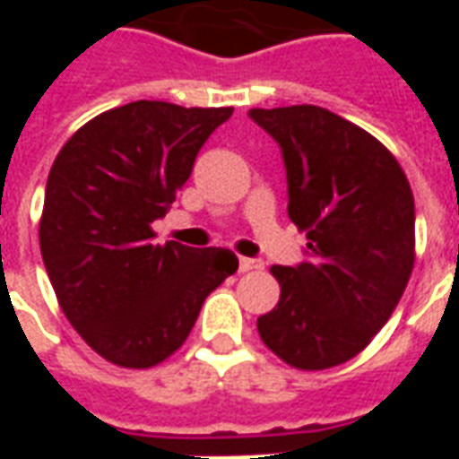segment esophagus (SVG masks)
<instances>
[{
  "mask_svg": "<svg viewBox=\"0 0 459 459\" xmlns=\"http://www.w3.org/2000/svg\"><path fill=\"white\" fill-rule=\"evenodd\" d=\"M263 263L255 258H238V273H250V270H260Z\"/></svg>",
  "mask_w": 459,
  "mask_h": 459,
  "instance_id": "34e87169",
  "label": "esophagus"
}]
</instances>
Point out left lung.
<instances>
[{
    "instance_id": "8db88e82",
    "label": "left lung",
    "mask_w": 459,
    "mask_h": 459,
    "mask_svg": "<svg viewBox=\"0 0 459 459\" xmlns=\"http://www.w3.org/2000/svg\"><path fill=\"white\" fill-rule=\"evenodd\" d=\"M288 169V213L312 260L273 265L280 302L258 317L270 351L322 371L364 351L394 315L415 263V204L374 134L317 105L253 108Z\"/></svg>"
}]
</instances>
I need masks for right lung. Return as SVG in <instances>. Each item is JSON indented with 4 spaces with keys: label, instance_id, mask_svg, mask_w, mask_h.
<instances>
[{
    "label": "right lung",
    "instance_id": "1",
    "mask_svg": "<svg viewBox=\"0 0 459 459\" xmlns=\"http://www.w3.org/2000/svg\"><path fill=\"white\" fill-rule=\"evenodd\" d=\"M233 108L137 100L65 142L46 181L39 246L68 322L125 368L161 364L189 337L204 299L238 270L229 248L152 243L194 160Z\"/></svg>",
    "mask_w": 459,
    "mask_h": 459
}]
</instances>
